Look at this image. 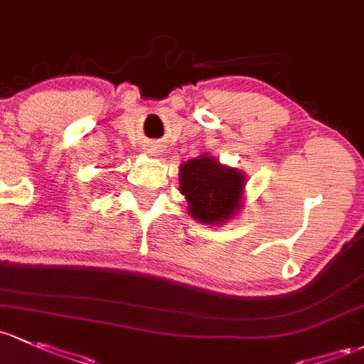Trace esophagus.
<instances>
[{
    "instance_id": "obj_1",
    "label": "esophagus",
    "mask_w": 364,
    "mask_h": 364,
    "mask_svg": "<svg viewBox=\"0 0 364 364\" xmlns=\"http://www.w3.org/2000/svg\"><path fill=\"white\" fill-rule=\"evenodd\" d=\"M148 151H150V153H160V148L159 146H150V148H148Z\"/></svg>"
}]
</instances>
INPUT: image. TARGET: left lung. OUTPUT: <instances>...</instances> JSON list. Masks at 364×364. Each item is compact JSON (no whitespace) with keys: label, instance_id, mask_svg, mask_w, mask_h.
I'll return each mask as SVG.
<instances>
[{"label":"left lung","instance_id":"8db88e82","mask_svg":"<svg viewBox=\"0 0 364 364\" xmlns=\"http://www.w3.org/2000/svg\"><path fill=\"white\" fill-rule=\"evenodd\" d=\"M244 176L220 166L211 156L190 160L179 169V190L190 214L202 223H221L239 209Z\"/></svg>","mask_w":364,"mask_h":364}]
</instances>
